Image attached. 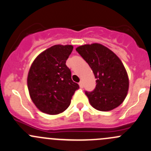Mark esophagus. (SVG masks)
I'll use <instances>...</instances> for the list:
<instances>
[{"instance_id":"obj_1","label":"esophagus","mask_w":151,"mask_h":151,"mask_svg":"<svg viewBox=\"0 0 151 151\" xmlns=\"http://www.w3.org/2000/svg\"><path fill=\"white\" fill-rule=\"evenodd\" d=\"M79 85H80V87L81 88H83V86H84V85H83V82H82V81H80V83H79Z\"/></svg>"}]
</instances>
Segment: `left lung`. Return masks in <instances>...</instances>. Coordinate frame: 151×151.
I'll list each match as a JSON object with an SVG mask.
<instances>
[{"label":"left lung","mask_w":151,"mask_h":151,"mask_svg":"<svg viewBox=\"0 0 151 151\" xmlns=\"http://www.w3.org/2000/svg\"><path fill=\"white\" fill-rule=\"evenodd\" d=\"M76 50L88 63L96 79L95 90L85 92L90 105L101 111L118 107L129 90V77L120 58L100 43L81 45Z\"/></svg>","instance_id":"1"}]
</instances>
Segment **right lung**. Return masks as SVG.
<instances>
[{
	"mask_svg": "<svg viewBox=\"0 0 151 151\" xmlns=\"http://www.w3.org/2000/svg\"><path fill=\"white\" fill-rule=\"evenodd\" d=\"M72 50L71 45H55L40 53L30 66L27 76L29 96L43 113H62L80 88L71 80V71L66 65Z\"/></svg>",
	"mask_w": 151,
	"mask_h": 151,
	"instance_id": "obj_1",
	"label": "right lung"
}]
</instances>
